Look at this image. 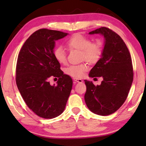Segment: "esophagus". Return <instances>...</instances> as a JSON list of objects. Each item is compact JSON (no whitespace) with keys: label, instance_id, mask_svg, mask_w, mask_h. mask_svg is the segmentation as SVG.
I'll return each instance as SVG.
<instances>
[{"label":"esophagus","instance_id":"34e87169","mask_svg":"<svg viewBox=\"0 0 146 146\" xmlns=\"http://www.w3.org/2000/svg\"><path fill=\"white\" fill-rule=\"evenodd\" d=\"M74 81H75L76 82H78V83H82L83 82V80L82 79H79V78H74Z\"/></svg>","mask_w":146,"mask_h":146}]
</instances>
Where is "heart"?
<instances>
[{
	"mask_svg": "<svg viewBox=\"0 0 146 146\" xmlns=\"http://www.w3.org/2000/svg\"><path fill=\"white\" fill-rule=\"evenodd\" d=\"M66 45L70 49L81 51V57L91 64H95L100 60L102 54V43L100 40L91 43V40L80 34H75L71 36L66 42ZM53 56L55 60L60 64L66 62L65 51L61 47H57L53 51ZM88 65L83 63L79 65H72L65 70L66 74L74 78H82L88 70Z\"/></svg>",
	"mask_w": 146,
	"mask_h": 146,
	"instance_id": "b5f03b06",
	"label": "heart"
}]
</instances>
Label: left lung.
<instances>
[{"label": "left lung", "instance_id": "obj_1", "mask_svg": "<svg viewBox=\"0 0 146 146\" xmlns=\"http://www.w3.org/2000/svg\"><path fill=\"white\" fill-rule=\"evenodd\" d=\"M89 34H100L104 37L101 58L91 69L89 76L102 77L100 85L85 80L84 100L91 111L107 116L117 111L126 100L133 80L132 60L122 38L106 27Z\"/></svg>", "mask_w": 146, "mask_h": 146}]
</instances>
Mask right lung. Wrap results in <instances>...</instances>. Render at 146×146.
Instances as JSON below:
<instances>
[{"instance_id": "right-lung-1", "label": "right lung", "mask_w": 146, "mask_h": 146, "mask_svg": "<svg viewBox=\"0 0 146 146\" xmlns=\"http://www.w3.org/2000/svg\"><path fill=\"white\" fill-rule=\"evenodd\" d=\"M67 35L56 30L38 29L27 39L19 54L17 88L28 108L42 118L51 119L61 115L72 89V79L64 74L53 56L55 41ZM51 76L59 78L56 86L49 84Z\"/></svg>"}]
</instances>
